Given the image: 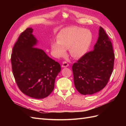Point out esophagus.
Instances as JSON below:
<instances>
[{
  "label": "esophagus",
  "instance_id": "1",
  "mask_svg": "<svg viewBox=\"0 0 126 126\" xmlns=\"http://www.w3.org/2000/svg\"><path fill=\"white\" fill-rule=\"evenodd\" d=\"M68 66H69V64H68V63L66 62V61H64V62H63V64H62V67H63V68L67 67Z\"/></svg>",
  "mask_w": 126,
  "mask_h": 126
}]
</instances>
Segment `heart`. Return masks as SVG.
<instances>
[{"label": "heart", "mask_w": 126, "mask_h": 126, "mask_svg": "<svg viewBox=\"0 0 126 126\" xmlns=\"http://www.w3.org/2000/svg\"><path fill=\"white\" fill-rule=\"evenodd\" d=\"M92 34L86 29L72 26L63 28L57 36V42H53L51 47L54 54L63 56L66 49H69L70 55L75 58L84 55L92 41Z\"/></svg>", "instance_id": "obj_1"}]
</instances>
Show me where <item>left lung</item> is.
Listing matches in <instances>:
<instances>
[{
    "label": "left lung",
    "instance_id": "1",
    "mask_svg": "<svg viewBox=\"0 0 126 126\" xmlns=\"http://www.w3.org/2000/svg\"><path fill=\"white\" fill-rule=\"evenodd\" d=\"M99 32L94 50L72 66L75 86L83 95L93 94L105 87L113 69L115 54L111 42L101 27Z\"/></svg>",
    "mask_w": 126,
    "mask_h": 126
}]
</instances>
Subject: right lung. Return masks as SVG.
<instances>
[{"label":"right lung","mask_w":126,"mask_h":126,"mask_svg":"<svg viewBox=\"0 0 126 126\" xmlns=\"http://www.w3.org/2000/svg\"><path fill=\"white\" fill-rule=\"evenodd\" d=\"M32 32V28H27L19 36L13 49L11 66L21 92L32 98L43 99L54 90L61 67L43 49L34 47L37 40Z\"/></svg>","instance_id":"1"}]
</instances>
